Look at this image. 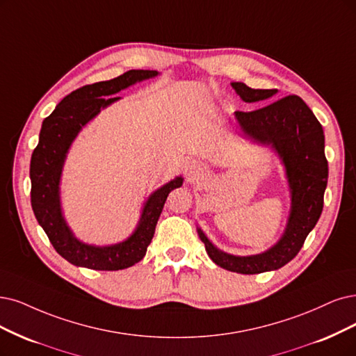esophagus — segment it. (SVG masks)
<instances>
[{
	"label": "esophagus",
	"instance_id": "1",
	"mask_svg": "<svg viewBox=\"0 0 356 356\" xmlns=\"http://www.w3.org/2000/svg\"><path fill=\"white\" fill-rule=\"evenodd\" d=\"M202 171V167L201 164L196 161V160H189L186 164H185V175L188 179L193 180L196 176H200V173Z\"/></svg>",
	"mask_w": 356,
	"mask_h": 356
}]
</instances>
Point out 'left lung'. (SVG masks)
Masks as SVG:
<instances>
[{"instance_id": "1", "label": "left lung", "mask_w": 356, "mask_h": 356, "mask_svg": "<svg viewBox=\"0 0 356 356\" xmlns=\"http://www.w3.org/2000/svg\"><path fill=\"white\" fill-rule=\"evenodd\" d=\"M232 88L245 102H267L277 94V89H252L242 82H233ZM234 117L248 138L271 145L284 164L292 198L287 226L280 241L268 251L249 257L222 252L201 229L198 234L209 258L221 268L241 274L279 270L298 255L323 211L328 177L324 131L308 105L296 95L284 97L254 111H236Z\"/></svg>"}]
</instances>
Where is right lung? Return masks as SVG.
Instances as JSON below:
<instances>
[{
	"instance_id": "obj_1",
	"label": "right lung",
	"mask_w": 356,
	"mask_h": 356,
	"mask_svg": "<svg viewBox=\"0 0 356 356\" xmlns=\"http://www.w3.org/2000/svg\"><path fill=\"white\" fill-rule=\"evenodd\" d=\"M156 74L155 70H129L111 81L85 85L63 98L42 122L38 147L31 160L32 209L56 251L73 266L102 271L135 266L147 254L168 193L181 186L183 179L179 176L156 189L145 202L135 232L126 241L110 246L86 245L76 239L61 213V171L65 155L79 131L101 108L120 99V97H113L117 92Z\"/></svg>"
}]
</instances>
